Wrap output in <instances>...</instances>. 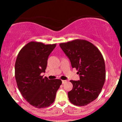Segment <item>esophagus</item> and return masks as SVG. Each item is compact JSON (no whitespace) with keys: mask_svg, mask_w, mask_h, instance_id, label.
Returning a JSON list of instances; mask_svg holds the SVG:
<instances>
[{"mask_svg":"<svg viewBox=\"0 0 122 122\" xmlns=\"http://www.w3.org/2000/svg\"><path fill=\"white\" fill-rule=\"evenodd\" d=\"M66 82H67V80H62V84L66 83Z\"/></svg>","mask_w":122,"mask_h":122,"instance_id":"esophagus-1","label":"esophagus"}]
</instances>
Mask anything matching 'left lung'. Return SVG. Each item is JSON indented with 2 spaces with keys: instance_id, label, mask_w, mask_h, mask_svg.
<instances>
[{
  "instance_id": "left-lung-1",
  "label": "left lung",
  "mask_w": 122,
  "mask_h": 122,
  "mask_svg": "<svg viewBox=\"0 0 122 122\" xmlns=\"http://www.w3.org/2000/svg\"><path fill=\"white\" fill-rule=\"evenodd\" d=\"M78 70L80 80H71L73 88L68 92L69 100L76 106H84L96 100L106 80V67L102 54L93 44L86 40H75L60 44Z\"/></svg>"
}]
</instances>
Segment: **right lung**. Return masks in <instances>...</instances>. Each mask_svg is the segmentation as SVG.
Wrapping results in <instances>:
<instances>
[{"instance_id":"add662e5","label":"right lung","mask_w":122,"mask_h":122,"mask_svg":"<svg viewBox=\"0 0 122 122\" xmlns=\"http://www.w3.org/2000/svg\"><path fill=\"white\" fill-rule=\"evenodd\" d=\"M56 44L29 42L18 54L15 63V77L18 89L24 98L36 108L48 107L54 102L61 80H49L45 73L49 55Z\"/></svg>"}]
</instances>
